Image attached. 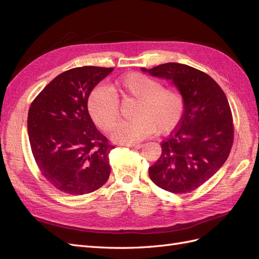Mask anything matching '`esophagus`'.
Returning <instances> with one entry per match:
<instances>
[{"label":"esophagus","instance_id":"1","mask_svg":"<svg viewBox=\"0 0 259 259\" xmlns=\"http://www.w3.org/2000/svg\"><path fill=\"white\" fill-rule=\"evenodd\" d=\"M127 147L131 149H140L143 147V145L142 144H132V145H127Z\"/></svg>","mask_w":259,"mask_h":259}]
</instances>
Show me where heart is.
<instances>
[{
	"label": "heart",
	"instance_id": "1",
	"mask_svg": "<svg viewBox=\"0 0 259 259\" xmlns=\"http://www.w3.org/2000/svg\"><path fill=\"white\" fill-rule=\"evenodd\" d=\"M115 90L124 98L137 99L132 113L134 120L121 122L112 132L115 142L134 144L158 132L168 134L184 116V98L175 89H164L160 82L143 73L125 74L115 83ZM89 112L97 126L110 130L120 115V106L114 94L105 86L94 89L88 99Z\"/></svg>",
	"mask_w": 259,
	"mask_h": 259
}]
</instances>
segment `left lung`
Masks as SVG:
<instances>
[{"label": "left lung", "mask_w": 259, "mask_h": 259, "mask_svg": "<svg viewBox=\"0 0 259 259\" xmlns=\"http://www.w3.org/2000/svg\"><path fill=\"white\" fill-rule=\"evenodd\" d=\"M142 71L171 81L185 103L183 120L161 144V156L149 167V176L166 191H193L217 173L230 153L233 124L228 99L209 75L190 66L167 62Z\"/></svg>", "instance_id": "8db88e82"}]
</instances>
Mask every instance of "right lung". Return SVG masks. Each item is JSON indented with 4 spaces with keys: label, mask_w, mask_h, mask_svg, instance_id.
Listing matches in <instances>:
<instances>
[{
    "label": "right lung",
    "mask_w": 259,
    "mask_h": 259,
    "mask_svg": "<svg viewBox=\"0 0 259 259\" xmlns=\"http://www.w3.org/2000/svg\"><path fill=\"white\" fill-rule=\"evenodd\" d=\"M113 68L80 67L57 75L30 106L29 142L42 175L72 195L95 191L110 175L114 146L96 128L88 109L94 88Z\"/></svg>",
    "instance_id": "right-lung-1"
}]
</instances>
